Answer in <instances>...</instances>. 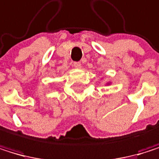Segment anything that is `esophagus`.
Listing matches in <instances>:
<instances>
[{"label":"esophagus","mask_w":159,"mask_h":159,"mask_svg":"<svg viewBox=\"0 0 159 159\" xmlns=\"http://www.w3.org/2000/svg\"><path fill=\"white\" fill-rule=\"evenodd\" d=\"M73 66H74V68H76V69H80L81 66H82V64H81L80 62H74V63H73Z\"/></svg>","instance_id":"34e87169"}]
</instances>
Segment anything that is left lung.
Instances as JSON below:
<instances>
[{"label": "left lung", "mask_w": 159, "mask_h": 159, "mask_svg": "<svg viewBox=\"0 0 159 159\" xmlns=\"http://www.w3.org/2000/svg\"><path fill=\"white\" fill-rule=\"evenodd\" d=\"M106 85H107V86H108V85H111V82H107V83Z\"/></svg>", "instance_id": "8db88e82"}]
</instances>
